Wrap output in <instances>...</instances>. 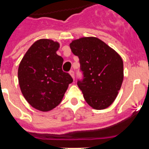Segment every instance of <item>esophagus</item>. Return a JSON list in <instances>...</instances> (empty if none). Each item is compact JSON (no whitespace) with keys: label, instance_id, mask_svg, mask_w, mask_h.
Wrapping results in <instances>:
<instances>
[{"label":"esophagus","instance_id":"1","mask_svg":"<svg viewBox=\"0 0 149 149\" xmlns=\"http://www.w3.org/2000/svg\"><path fill=\"white\" fill-rule=\"evenodd\" d=\"M70 76H71V77H72V79H73V80H74V79H75L74 72H73V71H72V70H71V71H70Z\"/></svg>","mask_w":149,"mask_h":149}]
</instances>
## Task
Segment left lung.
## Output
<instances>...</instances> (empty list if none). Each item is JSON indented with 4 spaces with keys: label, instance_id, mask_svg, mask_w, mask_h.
Listing matches in <instances>:
<instances>
[{
    "label": "left lung",
    "instance_id": "obj_1",
    "mask_svg": "<svg viewBox=\"0 0 149 149\" xmlns=\"http://www.w3.org/2000/svg\"><path fill=\"white\" fill-rule=\"evenodd\" d=\"M70 49L79 57L84 79L77 84L84 100L93 109L111 106L124 79L122 58L112 48L96 37L72 40Z\"/></svg>",
    "mask_w": 149,
    "mask_h": 149
}]
</instances>
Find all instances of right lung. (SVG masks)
I'll return each instance as SVG.
<instances>
[{
	"instance_id": "add662e5",
	"label": "right lung",
	"mask_w": 149,
	"mask_h": 149,
	"mask_svg": "<svg viewBox=\"0 0 149 149\" xmlns=\"http://www.w3.org/2000/svg\"><path fill=\"white\" fill-rule=\"evenodd\" d=\"M58 42L42 38L34 42L20 62L17 77L20 89L28 103L46 112L62 101L69 84V73L62 70L63 58L56 54Z\"/></svg>"
}]
</instances>
